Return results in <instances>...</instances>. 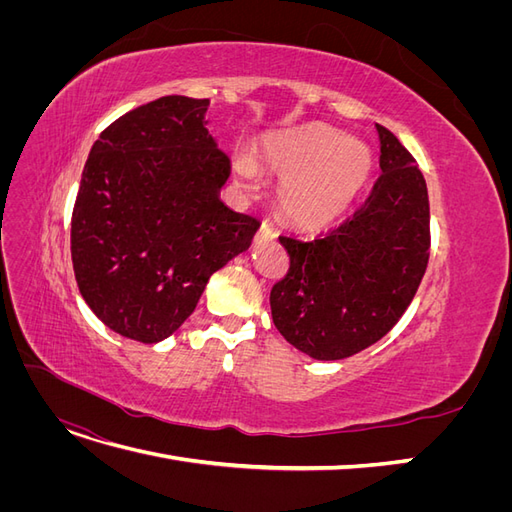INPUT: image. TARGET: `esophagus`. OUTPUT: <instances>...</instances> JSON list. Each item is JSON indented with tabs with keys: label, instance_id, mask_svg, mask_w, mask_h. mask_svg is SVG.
<instances>
[{
	"label": "esophagus",
	"instance_id": "esophagus-1",
	"mask_svg": "<svg viewBox=\"0 0 512 512\" xmlns=\"http://www.w3.org/2000/svg\"><path fill=\"white\" fill-rule=\"evenodd\" d=\"M258 239H275V230L267 224V222H262L260 224V228H258V235H256Z\"/></svg>",
	"mask_w": 512,
	"mask_h": 512
}]
</instances>
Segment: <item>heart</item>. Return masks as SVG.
Returning a JSON list of instances; mask_svg holds the SVG:
<instances>
[{
  "mask_svg": "<svg viewBox=\"0 0 512 512\" xmlns=\"http://www.w3.org/2000/svg\"><path fill=\"white\" fill-rule=\"evenodd\" d=\"M258 168L284 179L277 194L284 218L314 230L329 226L350 209L371 177L374 153L327 123H307L262 138L256 162L237 160V175L247 190L256 185Z\"/></svg>",
  "mask_w": 512,
  "mask_h": 512,
  "instance_id": "1",
  "label": "heart"
}]
</instances>
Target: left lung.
I'll return each mask as SVG.
<instances>
[{
    "instance_id": "obj_1",
    "label": "left lung",
    "mask_w": 512,
    "mask_h": 512,
    "mask_svg": "<svg viewBox=\"0 0 512 512\" xmlns=\"http://www.w3.org/2000/svg\"><path fill=\"white\" fill-rule=\"evenodd\" d=\"M380 170L361 209L327 237H280L290 269L271 290L286 342L318 361L369 348L404 316L429 260V196L397 136L378 126Z\"/></svg>"
}]
</instances>
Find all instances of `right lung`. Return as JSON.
Listing matches in <instances>:
<instances>
[{
  "label": "right lung",
  "instance_id": "1",
  "mask_svg": "<svg viewBox=\"0 0 512 512\" xmlns=\"http://www.w3.org/2000/svg\"><path fill=\"white\" fill-rule=\"evenodd\" d=\"M209 100L164 96L113 121L89 151L72 211V265L108 329L156 344L188 320L209 277L260 222L220 198L230 160Z\"/></svg>",
  "mask_w": 512,
  "mask_h": 512
}]
</instances>
